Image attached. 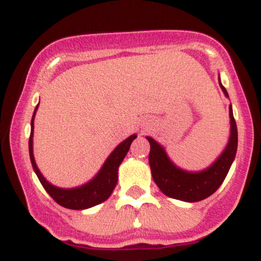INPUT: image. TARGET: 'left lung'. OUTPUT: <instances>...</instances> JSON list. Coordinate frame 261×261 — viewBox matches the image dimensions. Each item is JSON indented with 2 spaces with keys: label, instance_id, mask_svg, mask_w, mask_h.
I'll list each match as a JSON object with an SVG mask.
<instances>
[{
  "label": "left lung",
  "instance_id": "left-lung-1",
  "mask_svg": "<svg viewBox=\"0 0 261 261\" xmlns=\"http://www.w3.org/2000/svg\"><path fill=\"white\" fill-rule=\"evenodd\" d=\"M221 88L226 97H228V93L222 85ZM229 118L230 137L228 145L210 168L199 173H189L176 168L167 157L162 146L158 145L153 139L147 137L151 145L148 162L152 170V178L164 195L181 201L195 202L212 195L221 187L234 161L238 146V133L232 107H229Z\"/></svg>",
  "mask_w": 261,
  "mask_h": 261
}]
</instances>
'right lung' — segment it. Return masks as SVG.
Instances as JSON below:
<instances>
[{
	"label": "right lung",
	"instance_id": "1",
	"mask_svg": "<svg viewBox=\"0 0 261 261\" xmlns=\"http://www.w3.org/2000/svg\"><path fill=\"white\" fill-rule=\"evenodd\" d=\"M37 108H35V112H37ZM34 115L32 118V131L31 137H29V155H31L33 169H34L35 174H37L39 180H40L41 185L47 191V194L59 205L71 210L88 208L106 201L108 197L112 195L114 188H115L116 182H118V168L128 152L131 142L136 139V135L130 136L114 149L112 154L108 157L107 162L104 163L103 168L98 173V175L93 180L89 181L88 184L76 189H60L54 187L50 182L45 180L44 176L39 172L37 164H35L34 155H33V127H34L33 120H34Z\"/></svg>",
	"mask_w": 261,
	"mask_h": 261
}]
</instances>
